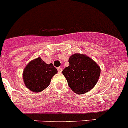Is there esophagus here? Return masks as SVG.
<instances>
[{"mask_svg": "<svg viewBox=\"0 0 128 128\" xmlns=\"http://www.w3.org/2000/svg\"><path fill=\"white\" fill-rule=\"evenodd\" d=\"M57 70H58V73H62V72L63 69L62 68H60V67H58V68H57Z\"/></svg>", "mask_w": 128, "mask_h": 128, "instance_id": "34e87169", "label": "esophagus"}]
</instances>
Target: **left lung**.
<instances>
[{"mask_svg":"<svg viewBox=\"0 0 128 128\" xmlns=\"http://www.w3.org/2000/svg\"><path fill=\"white\" fill-rule=\"evenodd\" d=\"M69 66L63 70L68 86L74 92L83 94L96 86L100 74V68L86 55L74 54L69 58Z\"/></svg>","mask_w":128,"mask_h":128,"instance_id":"1","label":"left lung"}]
</instances>
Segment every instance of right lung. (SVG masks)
I'll use <instances>...</instances> for the list:
<instances>
[{
    "mask_svg": "<svg viewBox=\"0 0 128 128\" xmlns=\"http://www.w3.org/2000/svg\"><path fill=\"white\" fill-rule=\"evenodd\" d=\"M57 69L53 64H47L40 57L31 60L25 67L23 79L28 89L34 92H40L49 86L51 79Z\"/></svg>",
    "mask_w": 128,
    "mask_h": 128,
    "instance_id": "right-lung-1",
    "label": "right lung"
}]
</instances>
